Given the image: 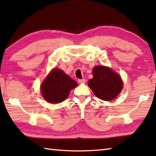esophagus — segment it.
<instances>
[{
  "instance_id": "obj_1",
  "label": "esophagus",
  "mask_w": 156,
  "mask_h": 156,
  "mask_svg": "<svg viewBox=\"0 0 156 156\" xmlns=\"http://www.w3.org/2000/svg\"><path fill=\"white\" fill-rule=\"evenodd\" d=\"M78 83H85V79H79Z\"/></svg>"
}]
</instances>
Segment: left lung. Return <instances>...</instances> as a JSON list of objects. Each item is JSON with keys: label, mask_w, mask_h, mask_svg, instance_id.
<instances>
[{"label": "left lung", "mask_w": 156, "mask_h": 156, "mask_svg": "<svg viewBox=\"0 0 156 156\" xmlns=\"http://www.w3.org/2000/svg\"><path fill=\"white\" fill-rule=\"evenodd\" d=\"M92 73L93 78L88 81V86L94 94L103 101L115 99L123 88L121 76L103 66H96Z\"/></svg>", "instance_id": "left-lung-1"}]
</instances>
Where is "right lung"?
<instances>
[{"mask_svg": "<svg viewBox=\"0 0 156 156\" xmlns=\"http://www.w3.org/2000/svg\"><path fill=\"white\" fill-rule=\"evenodd\" d=\"M78 83L62 70L54 69L41 85L43 98L50 103H59L65 101Z\"/></svg>", "mask_w": 156, "mask_h": 156, "instance_id": "right-lung-1", "label": "right lung"}]
</instances>
